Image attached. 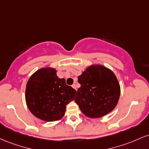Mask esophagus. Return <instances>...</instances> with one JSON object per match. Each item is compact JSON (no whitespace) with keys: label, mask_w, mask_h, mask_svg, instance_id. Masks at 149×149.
Wrapping results in <instances>:
<instances>
[{"label":"esophagus","mask_w":149,"mask_h":149,"mask_svg":"<svg viewBox=\"0 0 149 149\" xmlns=\"http://www.w3.org/2000/svg\"><path fill=\"white\" fill-rule=\"evenodd\" d=\"M72 88H74L75 90H77V89H76V84H73V85H72Z\"/></svg>","instance_id":"34e87169"}]
</instances>
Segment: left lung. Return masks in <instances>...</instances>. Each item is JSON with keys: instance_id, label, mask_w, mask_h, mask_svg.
<instances>
[{"instance_id": "1", "label": "left lung", "mask_w": 149, "mask_h": 149, "mask_svg": "<svg viewBox=\"0 0 149 149\" xmlns=\"http://www.w3.org/2000/svg\"><path fill=\"white\" fill-rule=\"evenodd\" d=\"M78 81L81 86L75 102L85 116L98 118L115 109L120 87L111 70L101 64L90 65L78 77Z\"/></svg>"}]
</instances>
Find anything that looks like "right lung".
Masks as SVG:
<instances>
[{
    "label": "right lung",
    "instance_id": "obj_1",
    "mask_svg": "<svg viewBox=\"0 0 149 149\" xmlns=\"http://www.w3.org/2000/svg\"><path fill=\"white\" fill-rule=\"evenodd\" d=\"M76 90L66 84L64 78L57 76L52 67L38 69L27 82L25 100L27 107L37 118L47 122L61 119L66 106L73 101Z\"/></svg>",
    "mask_w": 149,
    "mask_h": 149
}]
</instances>
